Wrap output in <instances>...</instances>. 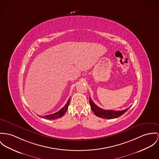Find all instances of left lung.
<instances>
[{
  "label": "left lung",
  "instance_id": "8db88e82",
  "mask_svg": "<svg viewBox=\"0 0 159 159\" xmlns=\"http://www.w3.org/2000/svg\"><path fill=\"white\" fill-rule=\"evenodd\" d=\"M89 104L91 106V109L93 111V112L96 116L103 119H112L117 118L121 116L124 113H125L131 107H129V108L122 111L103 110L99 108L93 102L90 96H89Z\"/></svg>",
  "mask_w": 159,
  "mask_h": 159
}]
</instances>
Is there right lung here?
<instances>
[{"label": "right lung", "mask_w": 159, "mask_h": 159, "mask_svg": "<svg viewBox=\"0 0 159 159\" xmlns=\"http://www.w3.org/2000/svg\"><path fill=\"white\" fill-rule=\"evenodd\" d=\"M70 102V98L68 99L66 105L59 111H57V112H55L54 114H52L42 116V118H44V119H47V120H54V119H57L59 118H61L65 114V112H66V111L68 110ZM40 117H41V116H40Z\"/></svg>", "instance_id": "right-lung-1"}]
</instances>
